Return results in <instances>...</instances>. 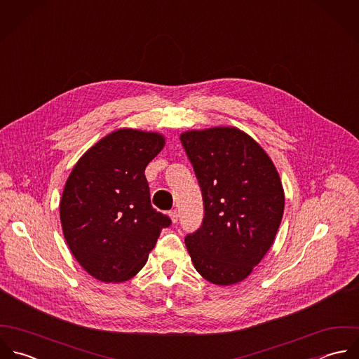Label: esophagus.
Returning <instances> with one entry per match:
<instances>
[{
	"mask_svg": "<svg viewBox=\"0 0 359 359\" xmlns=\"http://www.w3.org/2000/svg\"><path fill=\"white\" fill-rule=\"evenodd\" d=\"M168 216L171 217L172 223H177V222H178V217H180V215H178V212H177V210H170V212H168Z\"/></svg>",
	"mask_w": 359,
	"mask_h": 359,
	"instance_id": "34e87169",
	"label": "esophagus"
}]
</instances>
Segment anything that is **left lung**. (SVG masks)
<instances>
[{
  "instance_id": "left-lung-1",
  "label": "left lung",
  "mask_w": 359,
  "mask_h": 359,
  "mask_svg": "<svg viewBox=\"0 0 359 359\" xmlns=\"http://www.w3.org/2000/svg\"><path fill=\"white\" fill-rule=\"evenodd\" d=\"M203 198L201 227L185 237L195 269L208 281L246 278L270 249L284 212V191L266 151L237 128L181 135Z\"/></svg>"
}]
</instances>
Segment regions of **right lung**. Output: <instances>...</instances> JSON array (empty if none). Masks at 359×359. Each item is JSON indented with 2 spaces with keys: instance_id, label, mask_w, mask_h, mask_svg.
<instances>
[{
  "instance_id": "add662e5",
  "label": "right lung",
  "mask_w": 359,
  "mask_h": 359,
  "mask_svg": "<svg viewBox=\"0 0 359 359\" xmlns=\"http://www.w3.org/2000/svg\"><path fill=\"white\" fill-rule=\"evenodd\" d=\"M158 133L120 129L97 142L74 167L60 203L65 241L95 278L121 283L146 263L167 215L150 203L146 165L160 153Z\"/></svg>"
}]
</instances>
